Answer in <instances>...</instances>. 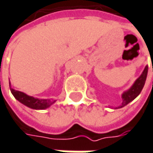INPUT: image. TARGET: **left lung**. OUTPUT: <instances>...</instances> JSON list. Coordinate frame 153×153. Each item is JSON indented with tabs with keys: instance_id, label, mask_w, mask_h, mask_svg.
<instances>
[{
	"instance_id": "1",
	"label": "left lung",
	"mask_w": 153,
	"mask_h": 153,
	"mask_svg": "<svg viewBox=\"0 0 153 153\" xmlns=\"http://www.w3.org/2000/svg\"><path fill=\"white\" fill-rule=\"evenodd\" d=\"M147 72H148V66H146L143 74H141V76L135 81V83L133 84V86H132L131 88L129 90L124 92L123 94V95H122L123 103H122V105L119 108H123V107L126 106L128 103H130L131 101H133L141 93V91H142L144 86H145V83H146Z\"/></svg>"
}]
</instances>
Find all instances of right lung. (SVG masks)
Segmentation results:
<instances>
[{
  "label": "right lung",
  "instance_id": "add662e5",
  "mask_svg": "<svg viewBox=\"0 0 153 153\" xmlns=\"http://www.w3.org/2000/svg\"><path fill=\"white\" fill-rule=\"evenodd\" d=\"M10 91L16 100H18L22 104H24L30 108H33V109H45V108H49L52 103L55 102L54 100L51 101V100L34 98L32 96L27 95L26 94H24L22 92L15 90L13 88H10Z\"/></svg>",
  "mask_w": 153,
  "mask_h": 153
}]
</instances>
